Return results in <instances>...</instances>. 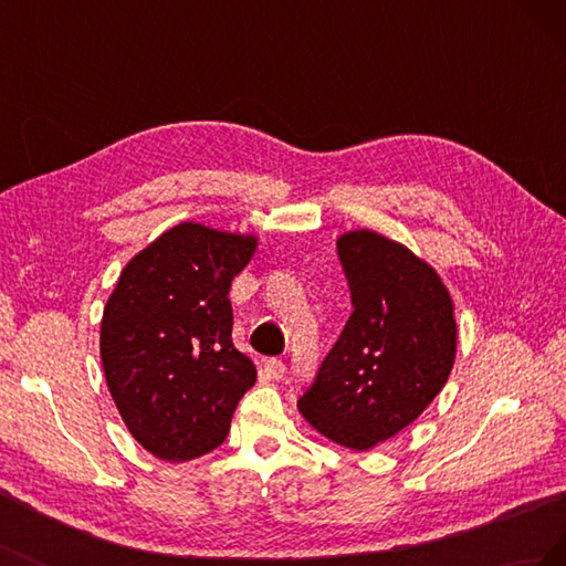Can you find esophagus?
Returning <instances> with one entry per match:
<instances>
[{
	"label": "esophagus",
	"instance_id": "esophagus-1",
	"mask_svg": "<svg viewBox=\"0 0 566 566\" xmlns=\"http://www.w3.org/2000/svg\"><path fill=\"white\" fill-rule=\"evenodd\" d=\"M264 373L271 380H281L285 375V364L281 361V358H269V361L264 364Z\"/></svg>",
	"mask_w": 566,
	"mask_h": 566
}]
</instances>
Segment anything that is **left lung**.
<instances>
[{"label": "left lung", "instance_id": "8db88e82", "mask_svg": "<svg viewBox=\"0 0 566 566\" xmlns=\"http://www.w3.org/2000/svg\"><path fill=\"white\" fill-rule=\"evenodd\" d=\"M337 254L354 312L297 408L325 439L368 451L447 385L458 325L449 287L406 245L356 229L337 238Z\"/></svg>", "mask_w": 566, "mask_h": 566}]
</instances>
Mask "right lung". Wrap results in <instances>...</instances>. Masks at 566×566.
Returning a JSON list of instances; mask_svg holds the SVG:
<instances>
[{
	"label": "right lung",
	"mask_w": 566,
	"mask_h": 566,
	"mask_svg": "<svg viewBox=\"0 0 566 566\" xmlns=\"http://www.w3.org/2000/svg\"><path fill=\"white\" fill-rule=\"evenodd\" d=\"M256 235L181 221L134 254L101 318V364L129 434L160 460L184 462L227 439L254 385L233 347L231 281Z\"/></svg>",
	"instance_id": "obj_1"
}]
</instances>
